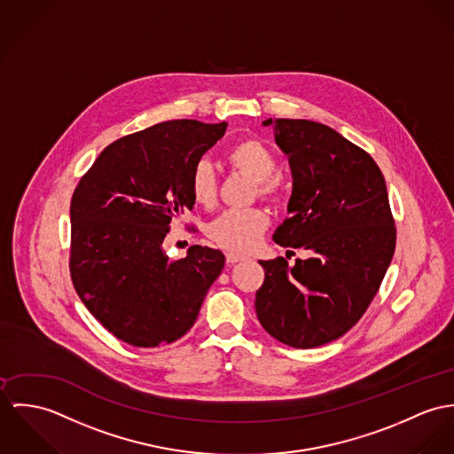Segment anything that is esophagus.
I'll return each mask as SVG.
<instances>
[{
  "label": "esophagus",
  "mask_w": 454,
  "mask_h": 454,
  "mask_svg": "<svg viewBox=\"0 0 454 454\" xmlns=\"http://www.w3.org/2000/svg\"><path fill=\"white\" fill-rule=\"evenodd\" d=\"M247 257L242 255V254H237V252H226V262L230 264H235V262H240V261H246Z\"/></svg>",
  "instance_id": "34e87169"
}]
</instances>
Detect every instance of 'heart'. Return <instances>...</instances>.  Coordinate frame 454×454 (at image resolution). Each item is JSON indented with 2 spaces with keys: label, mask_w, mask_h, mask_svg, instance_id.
Returning a JSON list of instances; mask_svg holds the SVG:
<instances>
[{
  "label": "heart",
  "mask_w": 454,
  "mask_h": 454,
  "mask_svg": "<svg viewBox=\"0 0 454 454\" xmlns=\"http://www.w3.org/2000/svg\"><path fill=\"white\" fill-rule=\"evenodd\" d=\"M230 168L254 181V195L262 200H277L282 195V181L277 158L262 141L246 137L224 154ZM190 193L203 208H212L219 197V177L210 160L200 158L190 172ZM270 224L268 214L259 207L230 208L210 223L207 233L214 246L231 252H249L259 244Z\"/></svg>",
  "instance_id": "obj_1"
}]
</instances>
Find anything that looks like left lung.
Wrapping results in <instances>:
<instances>
[{"label":"left lung","instance_id":"1","mask_svg":"<svg viewBox=\"0 0 454 454\" xmlns=\"http://www.w3.org/2000/svg\"><path fill=\"white\" fill-rule=\"evenodd\" d=\"M262 123H275L294 179L289 217L273 240L311 257L294 264L282 255L259 261L264 282L255 313L280 343L315 348L348 333L374 300L395 252V219L369 153L317 121Z\"/></svg>","mask_w":454,"mask_h":454}]
</instances>
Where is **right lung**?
I'll return each mask as SVG.
<instances>
[{"mask_svg": "<svg viewBox=\"0 0 454 454\" xmlns=\"http://www.w3.org/2000/svg\"><path fill=\"white\" fill-rule=\"evenodd\" d=\"M228 123L170 120L102 150L71 199L69 273L76 294L114 338L154 348L195 324L224 254L192 246L168 259L163 240L192 210L190 172Z\"/></svg>", "mask_w": 454, "mask_h": 454, "instance_id": "right-lung-1", "label": "right lung"}]
</instances>
